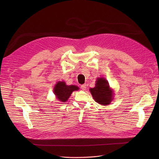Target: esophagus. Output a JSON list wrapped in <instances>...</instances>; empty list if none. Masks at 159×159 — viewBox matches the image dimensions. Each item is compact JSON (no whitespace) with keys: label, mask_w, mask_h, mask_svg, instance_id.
Instances as JSON below:
<instances>
[{"label":"esophagus","mask_w":159,"mask_h":159,"mask_svg":"<svg viewBox=\"0 0 159 159\" xmlns=\"http://www.w3.org/2000/svg\"><path fill=\"white\" fill-rule=\"evenodd\" d=\"M80 88H81V89H83V90H86V84H82V85H81V86H80Z\"/></svg>","instance_id":"esophagus-1"}]
</instances>
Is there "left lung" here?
<instances>
[{"label":"left lung","instance_id":"left-lung-1","mask_svg":"<svg viewBox=\"0 0 159 159\" xmlns=\"http://www.w3.org/2000/svg\"><path fill=\"white\" fill-rule=\"evenodd\" d=\"M89 91L95 102L103 106L110 104L113 98V90L104 78H98L95 88H90Z\"/></svg>","mask_w":159,"mask_h":159}]
</instances>
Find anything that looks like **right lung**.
Segmentation results:
<instances>
[{
  "instance_id": "right-lung-1",
  "label": "right lung",
  "mask_w": 159,
  "mask_h": 159,
  "mask_svg": "<svg viewBox=\"0 0 159 159\" xmlns=\"http://www.w3.org/2000/svg\"><path fill=\"white\" fill-rule=\"evenodd\" d=\"M79 88L77 86L66 84V82L63 81L58 82L53 88V92L56 95L57 98L61 102H66L73 91H77Z\"/></svg>"
}]
</instances>
